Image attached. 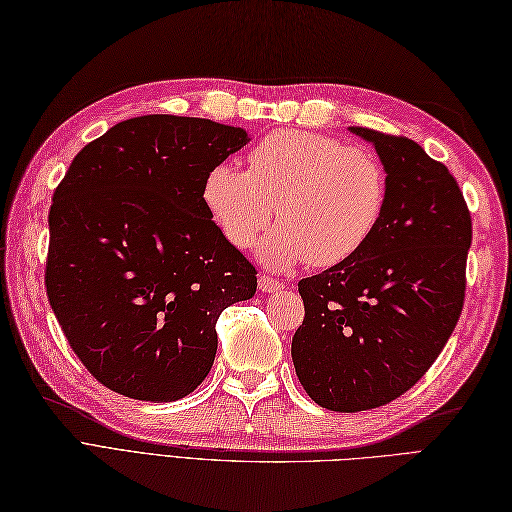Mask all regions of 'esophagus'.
<instances>
[{
	"mask_svg": "<svg viewBox=\"0 0 512 512\" xmlns=\"http://www.w3.org/2000/svg\"><path fill=\"white\" fill-rule=\"evenodd\" d=\"M258 288H260V293H278V290L284 288V284L278 282L275 278H271V275H260Z\"/></svg>",
	"mask_w": 512,
	"mask_h": 512,
	"instance_id": "esophagus-1",
	"label": "esophagus"
}]
</instances>
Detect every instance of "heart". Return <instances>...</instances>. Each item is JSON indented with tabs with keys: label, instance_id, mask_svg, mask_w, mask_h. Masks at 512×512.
<instances>
[{
	"label": "heart",
	"instance_id": "heart-1",
	"mask_svg": "<svg viewBox=\"0 0 512 512\" xmlns=\"http://www.w3.org/2000/svg\"><path fill=\"white\" fill-rule=\"evenodd\" d=\"M202 200L226 241L247 250L275 209L280 226L256 247L269 269H327L353 258L381 224L388 172L364 146L312 131H273L247 153V170L215 163Z\"/></svg>",
	"mask_w": 512,
	"mask_h": 512
}]
</instances>
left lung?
Returning a JSON list of instances; mask_svg holds the SVG:
<instances>
[{"instance_id": "left-lung-1", "label": "left lung", "mask_w": 512, "mask_h": 512, "mask_svg": "<svg viewBox=\"0 0 512 512\" xmlns=\"http://www.w3.org/2000/svg\"><path fill=\"white\" fill-rule=\"evenodd\" d=\"M388 172L381 224L353 258L303 278L293 336L303 390L331 411L392 403L446 347L463 310L472 215L444 163L409 137L366 127Z\"/></svg>"}]
</instances>
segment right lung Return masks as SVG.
Segmentation results:
<instances>
[{
	"mask_svg": "<svg viewBox=\"0 0 512 512\" xmlns=\"http://www.w3.org/2000/svg\"><path fill=\"white\" fill-rule=\"evenodd\" d=\"M247 142L206 118H129L81 148L55 187L47 297L105 388L170 403L209 375L215 323L254 297L256 269L213 222L202 185Z\"/></svg>",
	"mask_w": 512,
	"mask_h": 512,
	"instance_id": "right-lung-1",
	"label": "right lung"
}]
</instances>
